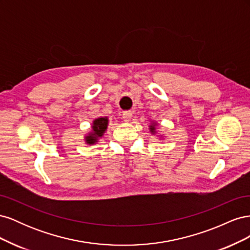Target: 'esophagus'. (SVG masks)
I'll return each mask as SVG.
<instances>
[{"label": "esophagus", "mask_w": 250, "mask_h": 250, "mask_svg": "<svg viewBox=\"0 0 250 250\" xmlns=\"http://www.w3.org/2000/svg\"><path fill=\"white\" fill-rule=\"evenodd\" d=\"M131 117H132V112L130 110L123 111V120L125 121V122H128V121H130Z\"/></svg>", "instance_id": "1"}]
</instances>
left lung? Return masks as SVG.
Wrapping results in <instances>:
<instances>
[{
	"label": "left lung",
	"mask_w": 250,
	"mask_h": 250,
	"mask_svg": "<svg viewBox=\"0 0 250 250\" xmlns=\"http://www.w3.org/2000/svg\"><path fill=\"white\" fill-rule=\"evenodd\" d=\"M150 130H151V132H154V130H155V125H151V126H150Z\"/></svg>",
	"instance_id": "left-lung-1"
}]
</instances>
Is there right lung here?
<instances>
[{
    "mask_svg": "<svg viewBox=\"0 0 250 250\" xmlns=\"http://www.w3.org/2000/svg\"><path fill=\"white\" fill-rule=\"evenodd\" d=\"M108 119L107 118H98L94 121L93 123V132H90L87 137L85 142L87 144H95L97 140L101 138L103 133L105 132L107 128Z\"/></svg>",
    "mask_w": 250,
    "mask_h": 250,
    "instance_id": "add662e5",
    "label": "right lung"
}]
</instances>
